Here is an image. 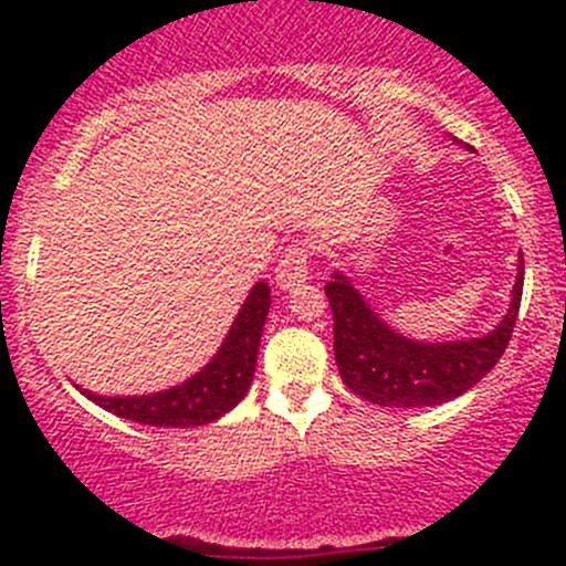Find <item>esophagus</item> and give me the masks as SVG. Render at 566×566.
Wrapping results in <instances>:
<instances>
[{
  "label": "esophagus",
  "instance_id": "34e87169",
  "mask_svg": "<svg viewBox=\"0 0 566 566\" xmlns=\"http://www.w3.org/2000/svg\"><path fill=\"white\" fill-rule=\"evenodd\" d=\"M306 279H310V251L301 243H293L290 249H284L282 260H279L276 284L279 290L290 293V290H298Z\"/></svg>",
  "mask_w": 566,
  "mask_h": 566
}]
</instances>
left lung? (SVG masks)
I'll return each instance as SVG.
<instances>
[{"label":"left lung","instance_id":"left-lung-1","mask_svg":"<svg viewBox=\"0 0 566 566\" xmlns=\"http://www.w3.org/2000/svg\"><path fill=\"white\" fill-rule=\"evenodd\" d=\"M325 295L334 312L336 367L347 389L384 408H432L476 386L504 356L521 310L523 254L510 310L482 336L427 342L399 334L342 271L331 273Z\"/></svg>","mask_w":566,"mask_h":566}]
</instances>
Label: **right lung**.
Wrapping results in <instances>:
<instances>
[{
	"label": "right lung",
	"mask_w": 566,
	"mask_h": 566,
	"mask_svg": "<svg viewBox=\"0 0 566 566\" xmlns=\"http://www.w3.org/2000/svg\"><path fill=\"white\" fill-rule=\"evenodd\" d=\"M268 310H271V287H268V282H256L213 358L191 378L169 386V389L153 394H123V397L119 394H114V397L95 394L82 389V386H76V389L87 399H93L98 408L119 416V419L139 421V424L180 427V430L210 424V421L230 413L247 397L251 378H254Z\"/></svg>",
	"instance_id": "right-lung-1"
}]
</instances>
